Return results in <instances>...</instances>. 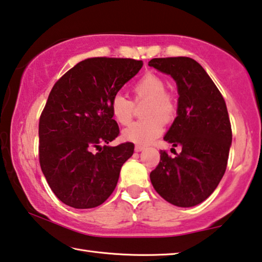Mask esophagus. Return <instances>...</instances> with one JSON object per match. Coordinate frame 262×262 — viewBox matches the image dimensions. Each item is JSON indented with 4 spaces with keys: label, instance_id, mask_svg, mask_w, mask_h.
Listing matches in <instances>:
<instances>
[{
    "label": "esophagus",
    "instance_id": "34e87169",
    "mask_svg": "<svg viewBox=\"0 0 262 262\" xmlns=\"http://www.w3.org/2000/svg\"><path fill=\"white\" fill-rule=\"evenodd\" d=\"M134 149H135V151H136V152H140V151L144 150V147H143V146H140V144H136Z\"/></svg>",
    "mask_w": 262,
    "mask_h": 262
}]
</instances>
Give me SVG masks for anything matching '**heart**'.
<instances>
[{
  "label": "heart",
  "mask_w": 262,
  "mask_h": 262,
  "mask_svg": "<svg viewBox=\"0 0 262 262\" xmlns=\"http://www.w3.org/2000/svg\"><path fill=\"white\" fill-rule=\"evenodd\" d=\"M135 103L147 101L144 121L134 122L122 130V139L133 143L147 144L159 138L164 129V120L170 121L176 112L175 97L165 91V81L159 74L148 72L132 86ZM111 113L119 124H127L134 115V103L121 94L112 98Z\"/></svg>",
  "instance_id": "heart-1"
}]
</instances>
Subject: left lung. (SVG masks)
<instances>
[{"label": "left lung", "instance_id": "1", "mask_svg": "<svg viewBox=\"0 0 262 262\" xmlns=\"http://www.w3.org/2000/svg\"><path fill=\"white\" fill-rule=\"evenodd\" d=\"M148 65L176 81L177 116L164 140L182 147L175 157L160 151V163L150 172L151 184L172 205H198L215 190L226 170L232 129L225 100L192 58H154Z\"/></svg>", "mask_w": 262, "mask_h": 262}]
</instances>
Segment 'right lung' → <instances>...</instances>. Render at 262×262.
<instances>
[{"instance_id":"obj_1","label":"right lung","mask_w":262,"mask_h":262,"mask_svg":"<svg viewBox=\"0 0 262 262\" xmlns=\"http://www.w3.org/2000/svg\"><path fill=\"white\" fill-rule=\"evenodd\" d=\"M142 65L130 58H89L53 85L39 118V164L64 204L92 209L114 191L134 144L108 146L120 133L110 103Z\"/></svg>"}]
</instances>
